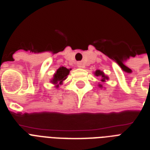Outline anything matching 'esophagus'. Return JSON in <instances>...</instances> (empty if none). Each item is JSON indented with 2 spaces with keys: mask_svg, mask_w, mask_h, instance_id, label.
<instances>
[{
  "mask_svg": "<svg viewBox=\"0 0 150 150\" xmlns=\"http://www.w3.org/2000/svg\"><path fill=\"white\" fill-rule=\"evenodd\" d=\"M77 66L79 68H84V64H82V62H78V63H77Z\"/></svg>",
  "mask_w": 150,
  "mask_h": 150,
  "instance_id": "esophagus-1",
  "label": "esophagus"
}]
</instances>
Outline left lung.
Returning a JSON list of instances; mask_svg holds the SVG:
<instances>
[{
	"instance_id": "1",
	"label": "left lung",
	"mask_w": 150,
	"mask_h": 150,
	"mask_svg": "<svg viewBox=\"0 0 150 150\" xmlns=\"http://www.w3.org/2000/svg\"><path fill=\"white\" fill-rule=\"evenodd\" d=\"M94 75H96V76H100L101 77V82H105L106 80L109 79V78L107 77V75H105L104 73L100 70H96L94 72ZM99 87H102V85H99Z\"/></svg>"
}]
</instances>
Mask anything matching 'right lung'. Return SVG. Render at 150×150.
<instances>
[{
    "label": "right lung",
    "instance_id": "obj_1",
    "mask_svg": "<svg viewBox=\"0 0 150 150\" xmlns=\"http://www.w3.org/2000/svg\"><path fill=\"white\" fill-rule=\"evenodd\" d=\"M71 69H68L64 67H60V68L57 70L56 73L54 75V78L52 79L50 82L56 86V88H58L60 85L62 84L64 80H65L67 79V76L68 75Z\"/></svg>",
    "mask_w": 150,
    "mask_h": 150
}]
</instances>
